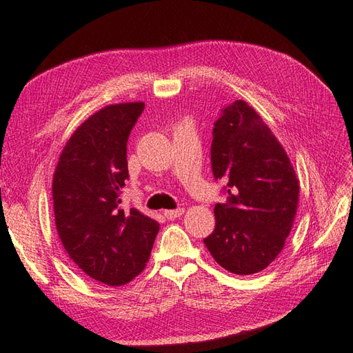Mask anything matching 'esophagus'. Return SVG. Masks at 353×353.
Segmentation results:
<instances>
[{"label": "esophagus", "instance_id": "1", "mask_svg": "<svg viewBox=\"0 0 353 353\" xmlns=\"http://www.w3.org/2000/svg\"><path fill=\"white\" fill-rule=\"evenodd\" d=\"M183 212H185V209H183V208H179V209H171V211H165L163 215L167 216L168 220H176V219H179V216H181Z\"/></svg>", "mask_w": 353, "mask_h": 353}]
</instances>
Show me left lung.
<instances>
[{"mask_svg": "<svg viewBox=\"0 0 353 353\" xmlns=\"http://www.w3.org/2000/svg\"><path fill=\"white\" fill-rule=\"evenodd\" d=\"M212 134V172L228 179L229 197L215 205V229L205 245L230 273L262 272L282 252L294 223L296 171L270 127L243 100L223 109Z\"/></svg>", "mask_w": 353, "mask_h": 353, "instance_id": "left-lung-1", "label": "left lung"}]
</instances>
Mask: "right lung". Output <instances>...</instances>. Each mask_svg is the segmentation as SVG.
Here are the masks:
<instances>
[{"mask_svg": "<svg viewBox=\"0 0 353 353\" xmlns=\"http://www.w3.org/2000/svg\"><path fill=\"white\" fill-rule=\"evenodd\" d=\"M145 104L118 103L95 112L66 142L52 176L59 238L81 272L109 287L145 268L159 223L121 209L127 139Z\"/></svg>", "mask_w": 353, "mask_h": 353, "instance_id": "add662e5", "label": "right lung"}]
</instances>
